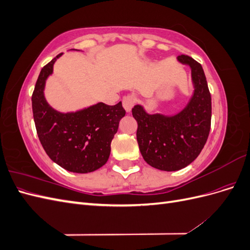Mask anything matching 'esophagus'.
<instances>
[{"mask_svg": "<svg viewBox=\"0 0 250 250\" xmlns=\"http://www.w3.org/2000/svg\"><path fill=\"white\" fill-rule=\"evenodd\" d=\"M135 101H137V100H135V97H134V96H131V95L125 96V97L123 98V100H122L124 109H125L127 112H130L131 109H132V107H133L134 103H135Z\"/></svg>", "mask_w": 250, "mask_h": 250, "instance_id": "34e87169", "label": "esophagus"}]
</instances>
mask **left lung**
<instances>
[{"label":"left lung","instance_id":"left-lung-1","mask_svg":"<svg viewBox=\"0 0 250 250\" xmlns=\"http://www.w3.org/2000/svg\"><path fill=\"white\" fill-rule=\"evenodd\" d=\"M177 62L191 69L194 90L186 107L170 116L149 113L141 104L132 108L141 154L162 171H177L194 162L210 129L211 99L202 66L188 55L177 56Z\"/></svg>","mask_w":250,"mask_h":250}]
</instances>
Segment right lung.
Wrapping results in <instances>:
<instances>
[{
  "label": "right lung",
  "mask_w": 250,
  "mask_h": 250,
  "mask_svg": "<svg viewBox=\"0 0 250 250\" xmlns=\"http://www.w3.org/2000/svg\"><path fill=\"white\" fill-rule=\"evenodd\" d=\"M62 54L44 65L37 78L32 95L34 123L42 145L53 162L70 172L89 173L108 161L110 144L125 109L122 102L112 106L98 102L69 112L53 108L44 97V86Z\"/></svg>",
  "instance_id": "1"
}]
</instances>
